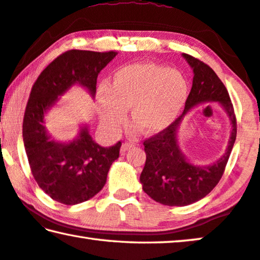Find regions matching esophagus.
<instances>
[{
    "instance_id": "esophagus-1",
    "label": "esophagus",
    "mask_w": 260,
    "mask_h": 260,
    "mask_svg": "<svg viewBox=\"0 0 260 260\" xmlns=\"http://www.w3.org/2000/svg\"><path fill=\"white\" fill-rule=\"evenodd\" d=\"M133 147H135V143L134 142H125V143H122V146L120 148V151L121 152H126L127 150L131 149V148H133Z\"/></svg>"
}]
</instances>
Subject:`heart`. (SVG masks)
I'll return each instance as SVG.
<instances>
[{"label": "heart", "mask_w": 260, "mask_h": 260, "mask_svg": "<svg viewBox=\"0 0 260 260\" xmlns=\"http://www.w3.org/2000/svg\"><path fill=\"white\" fill-rule=\"evenodd\" d=\"M187 96V83L179 72L155 63L126 66L114 74L101 104V117L110 129H118L131 108V121L145 133H156L175 120Z\"/></svg>", "instance_id": "heart-1"}]
</instances>
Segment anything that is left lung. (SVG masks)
Segmentation results:
<instances>
[{"instance_id":"1","label":"left lung","mask_w":260,"mask_h":260,"mask_svg":"<svg viewBox=\"0 0 260 260\" xmlns=\"http://www.w3.org/2000/svg\"><path fill=\"white\" fill-rule=\"evenodd\" d=\"M193 68V84L182 115L159 133L143 141L146 164L140 176L142 188L155 201L167 206H186L203 199L222 178L237 134V122L228 90L215 72L197 57L183 54ZM220 101L232 121V137L226 154L209 167L192 166L176 145V127L183 114L201 102Z\"/></svg>"}]
</instances>
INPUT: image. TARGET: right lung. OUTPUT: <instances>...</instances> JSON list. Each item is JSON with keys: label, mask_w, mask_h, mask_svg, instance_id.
<instances>
[{"label": "right lung", "mask_w": 260, "mask_h": 260, "mask_svg": "<svg viewBox=\"0 0 260 260\" xmlns=\"http://www.w3.org/2000/svg\"><path fill=\"white\" fill-rule=\"evenodd\" d=\"M117 54L71 49L55 57L31 89L23 119L28 166L39 187L60 204L76 205L96 196L106 183L111 164L119 157L121 142L104 148L83 128L73 142L57 143L46 133L44 113L74 83L88 88L93 96L98 74Z\"/></svg>", "instance_id": "right-lung-1"}]
</instances>
